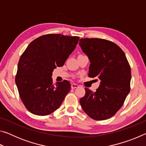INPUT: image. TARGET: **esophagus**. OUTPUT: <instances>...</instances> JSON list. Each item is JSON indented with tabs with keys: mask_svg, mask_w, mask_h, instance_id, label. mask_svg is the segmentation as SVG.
Here are the masks:
<instances>
[{
	"mask_svg": "<svg viewBox=\"0 0 146 146\" xmlns=\"http://www.w3.org/2000/svg\"><path fill=\"white\" fill-rule=\"evenodd\" d=\"M78 87H79V85L73 83V84H71V88H72V89L77 88H78Z\"/></svg>",
	"mask_w": 146,
	"mask_h": 146,
	"instance_id": "34e87169",
	"label": "esophagus"
}]
</instances>
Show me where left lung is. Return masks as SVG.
Returning <instances> with one entry per match:
<instances>
[{
  "instance_id": "1",
  "label": "left lung",
  "mask_w": 146,
  "mask_h": 146,
  "mask_svg": "<svg viewBox=\"0 0 146 146\" xmlns=\"http://www.w3.org/2000/svg\"><path fill=\"white\" fill-rule=\"evenodd\" d=\"M79 45L91 62L89 77L101 81L95 92L85 88L81 107L94 120L108 119L121 108L130 91L129 64L122 49L113 42L86 38H81Z\"/></svg>"
}]
</instances>
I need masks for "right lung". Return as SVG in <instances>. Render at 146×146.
<instances>
[{
  "mask_svg": "<svg viewBox=\"0 0 146 146\" xmlns=\"http://www.w3.org/2000/svg\"><path fill=\"white\" fill-rule=\"evenodd\" d=\"M78 36L48 34L33 40L21 55L15 83L22 101L34 115H48L60 107L71 90L68 80L53 84L54 69L62 66Z\"/></svg>",
  "mask_w": 146,
  "mask_h": 146,
  "instance_id": "right-lung-1",
  "label": "right lung"
}]
</instances>
